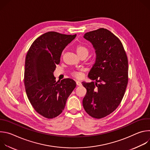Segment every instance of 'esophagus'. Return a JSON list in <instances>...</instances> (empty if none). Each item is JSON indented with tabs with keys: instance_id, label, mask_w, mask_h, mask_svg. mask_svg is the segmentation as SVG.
Segmentation results:
<instances>
[{
	"instance_id": "34e87169",
	"label": "esophagus",
	"mask_w": 150,
	"mask_h": 150,
	"mask_svg": "<svg viewBox=\"0 0 150 150\" xmlns=\"http://www.w3.org/2000/svg\"><path fill=\"white\" fill-rule=\"evenodd\" d=\"M76 85H78V86H81V85H82L81 82L79 81H76Z\"/></svg>"
}]
</instances>
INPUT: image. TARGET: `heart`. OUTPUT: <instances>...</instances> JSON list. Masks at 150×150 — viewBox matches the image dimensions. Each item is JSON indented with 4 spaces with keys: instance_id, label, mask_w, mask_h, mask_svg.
Instances as JSON below:
<instances>
[{
    "instance_id": "1",
    "label": "heart",
    "mask_w": 150,
    "mask_h": 150,
    "mask_svg": "<svg viewBox=\"0 0 150 150\" xmlns=\"http://www.w3.org/2000/svg\"><path fill=\"white\" fill-rule=\"evenodd\" d=\"M75 50L76 52L77 53V54L79 56H81V55H86L87 56L88 53H89V49L87 47H86L84 45H78L76 46L75 48ZM72 75L76 78L80 79L82 78V71H74L72 73Z\"/></svg>"
}]
</instances>
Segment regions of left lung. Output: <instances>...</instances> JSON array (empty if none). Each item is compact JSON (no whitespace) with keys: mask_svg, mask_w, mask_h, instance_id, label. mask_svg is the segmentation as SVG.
I'll use <instances>...</instances> for the list:
<instances>
[{"mask_svg":"<svg viewBox=\"0 0 150 150\" xmlns=\"http://www.w3.org/2000/svg\"><path fill=\"white\" fill-rule=\"evenodd\" d=\"M83 37L96 50V62L88 76L96 82H82L87 89L83 107L90 116L101 119L114 112L124 96L128 82L127 57L120 40L108 30L99 28Z\"/></svg>","mask_w":150,"mask_h":150,"instance_id":"obj_1","label":"left lung"}]
</instances>
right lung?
Masks as SVG:
<instances>
[{
	"label": "right lung",
	"instance_id": "1",
	"mask_svg": "<svg viewBox=\"0 0 150 150\" xmlns=\"http://www.w3.org/2000/svg\"><path fill=\"white\" fill-rule=\"evenodd\" d=\"M50 31L38 37L26 55L24 85L28 98L35 110L47 119L59 116L76 87L72 79L56 81L53 72L63 49L76 37Z\"/></svg>",
	"mask_w": 150,
	"mask_h": 150
}]
</instances>
